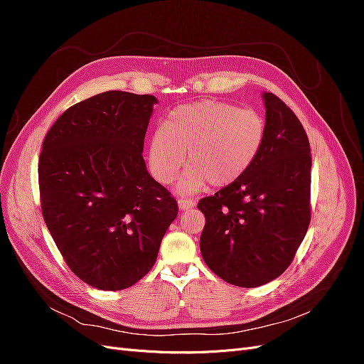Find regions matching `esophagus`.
<instances>
[{"label":"esophagus","mask_w":364,"mask_h":364,"mask_svg":"<svg viewBox=\"0 0 364 364\" xmlns=\"http://www.w3.org/2000/svg\"><path fill=\"white\" fill-rule=\"evenodd\" d=\"M178 205H179L181 211H188V209H191V208L196 206V200H193V199H185V197H182V199L178 200Z\"/></svg>","instance_id":"34e87169"}]
</instances>
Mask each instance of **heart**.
I'll use <instances>...</instances> for the list:
<instances>
[{"instance_id": "b5f03b06", "label": "heart", "mask_w": 364, "mask_h": 364, "mask_svg": "<svg viewBox=\"0 0 364 364\" xmlns=\"http://www.w3.org/2000/svg\"><path fill=\"white\" fill-rule=\"evenodd\" d=\"M266 139V121L253 109L203 100L171 111L165 127L149 142V165L161 183H171L185 164L179 191L191 194L209 182L222 188L240 179L255 162Z\"/></svg>"}]
</instances>
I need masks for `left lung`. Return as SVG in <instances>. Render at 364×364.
Returning <instances> with one entry per match:
<instances>
[{
	"mask_svg": "<svg viewBox=\"0 0 364 364\" xmlns=\"http://www.w3.org/2000/svg\"><path fill=\"white\" fill-rule=\"evenodd\" d=\"M266 139L252 167L197 208L205 214L200 252L217 277L253 289L277 279L291 264L311 218V155L291 109L272 92Z\"/></svg>",
	"mask_w": 364,
	"mask_h": 364,
	"instance_id": "1",
	"label": "left lung"
}]
</instances>
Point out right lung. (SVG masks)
Instances as JSON below:
<instances>
[{
  "label": "right lung",
  "instance_id": "obj_1",
  "mask_svg": "<svg viewBox=\"0 0 364 364\" xmlns=\"http://www.w3.org/2000/svg\"><path fill=\"white\" fill-rule=\"evenodd\" d=\"M156 103L147 94H97L67 109L43 139V220L73 273L95 289L123 290L146 277L178 215L142 158Z\"/></svg>",
  "mask_w": 364,
  "mask_h": 364
}]
</instances>
